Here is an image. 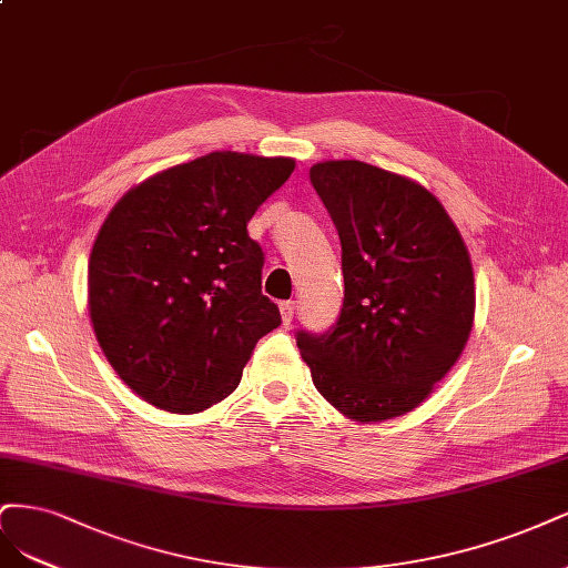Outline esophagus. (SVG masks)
I'll list each match as a JSON object with an SVG mask.
<instances>
[{"mask_svg":"<svg viewBox=\"0 0 568 568\" xmlns=\"http://www.w3.org/2000/svg\"><path fill=\"white\" fill-rule=\"evenodd\" d=\"M295 302H281V318H283V325H290L292 318H295Z\"/></svg>","mask_w":568,"mask_h":568,"instance_id":"esophagus-1","label":"esophagus"}]
</instances>
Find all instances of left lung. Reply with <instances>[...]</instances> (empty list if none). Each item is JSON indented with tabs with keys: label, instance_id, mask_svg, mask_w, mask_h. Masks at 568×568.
Segmentation results:
<instances>
[{
	"label": "left lung",
	"instance_id": "left-lung-1",
	"mask_svg": "<svg viewBox=\"0 0 568 568\" xmlns=\"http://www.w3.org/2000/svg\"><path fill=\"white\" fill-rule=\"evenodd\" d=\"M342 243L344 304L325 335L297 333L316 389L354 423L415 410L460 358L474 323L467 245L438 197L361 160L308 172Z\"/></svg>",
	"mask_w": 568,
	"mask_h": 568
}]
</instances>
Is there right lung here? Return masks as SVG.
<instances>
[{
  "mask_svg": "<svg viewBox=\"0 0 568 568\" xmlns=\"http://www.w3.org/2000/svg\"><path fill=\"white\" fill-rule=\"evenodd\" d=\"M292 172V158L216 151L149 176L108 212L89 254V318L151 406L191 415L224 400L281 325L247 222Z\"/></svg>",
  "mask_w": 568,
  "mask_h": 568,
  "instance_id": "1",
  "label": "right lung"
}]
</instances>
